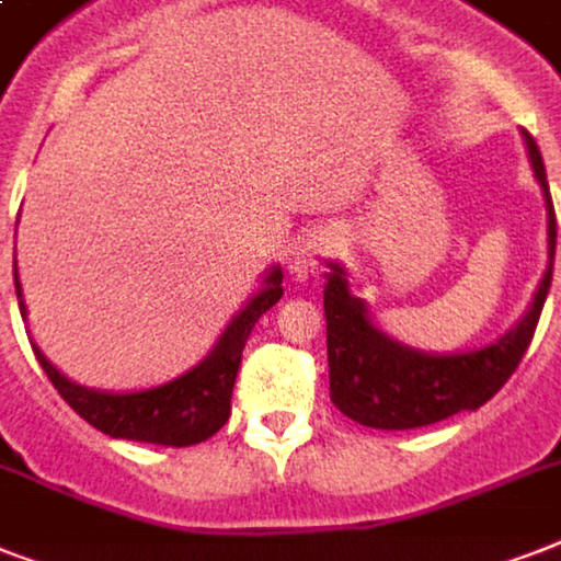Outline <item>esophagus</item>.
I'll list each match as a JSON object with an SVG mask.
<instances>
[{"label": "esophagus", "instance_id": "obj_1", "mask_svg": "<svg viewBox=\"0 0 561 561\" xmlns=\"http://www.w3.org/2000/svg\"><path fill=\"white\" fill-rule=\"evenodd\" d=\"M334 247V232H317L306 241V244L299 247L297 253H294V262H290V273H297V276H308V273H314L317 259L325 255Z\"/></svg>", "mask_w": 561, "mask_h": 561}]
</instances>
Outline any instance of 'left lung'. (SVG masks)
Here are the masks:
<instances>
[{
	"instance_id": "left-lung-1",
	"label": "left lung",
	"mask_w": 561,
	"mask_h": 561,
	"mask_svg": "<svg viewBox=\"0 0 561 561\" xmlns=\"http://www.w3.org/2000/svg\"><path fill=\"white\" fill-rule=\"evenodd\" d=\"M524 139L530 148L536 180L548 201L550 236L548 273L527 317L492 346L457 352V355H425L378 332L369 323L364 302L350 294L343 267L332 264L323 290L325 346H329V390L334 408H341V413L378 431L434 425L460 410H478L480 404H486L522 364L548 299L553 255H557V211L550 201L545 162L536 139L530 134H524Z\"/></svg>"
}]
</instances>
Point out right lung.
I'll list each match as a JSON object with an SVG mask.
<instances>
[{"instance_id": "right-lung-1", "label": "right lung", "mask_w": 561, "mask_h": 561, "mask_svg": "<svg viewBox=\"0 0 561 561\" xmlns=\"http://www.w3.org/2000/svg\"><path fill=\"white\" fill-rule=\"evenodd\" d=\"M16 285V299L20 294V279L13 273ZM282 299V271L273 267L271 276L264 279L262 294H255L253 302L229 323L220 343L211 350V355L192 373L180 375L174 381L153 387V390L139 392H101L87 390L81 383H72L66 375L57 373L46 360V355L34 346L39 367L46 369L48 381L64 396V401L87 419L101 434L116 436V439H134V443L171 445V448H186V445L203 443L211 434H218L227 425L229 410H232V387L241 367V352L244 343L259 323L264 311H271ZM20 311L25 317V306L20 302Z\"/></svg>"}]
</instances>
